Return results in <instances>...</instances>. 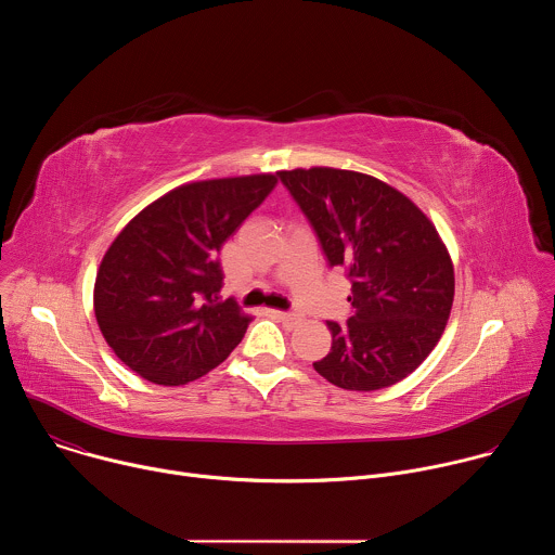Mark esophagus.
<instances>
[{
    "label": "esophagus",
    "mask_w": 555,
    "mask_h": 555,
    "mask_svg": "<svg viewBox=\"0 0 555 555\" xmlns=\"http://www.w3.org/2000/svg\"><path fill=\"white\" fill-rule=\"evenodd\" d=\"M279 319L287 325V327H296L302 323V315L296 311H279Z\"/></svg>",
    "instance_id": "34e87169"
}]
</instances>
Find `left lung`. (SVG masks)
I'll return each mask as SVG.
<instances>
[{
    "instance_id": "left-lung-1",
    "label": "left lung",
    "mask_w": 555,
    "mask_h": 555,
    "mask_svg": "<svg viewBox=\"0 0 555 555\" xmlns=\"http://www.w3.org/2000/svg\"><path fill=\"white\" fill-rule=\"evenodd\" d=\"M330 266L351 279L353 313L327 323L330 353L313 362L347 390H379L411 375L439 343L454 300V268L433 221L398 189L345 169L279 171Z\"/></svg>"
}]
</instances>
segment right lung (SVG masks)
I'll return each instance as SVG.
<instances>
[{
	"instance_id": "1",
	"label": "right lung",
	"mask_w": 555,
	"mask_h": 555,
	"mask_svg": "<svg viewBox=\"0 0 555 555\" xmlns=\"http://www.w3.org/2000/svg\"><path fill=\"white\" fill-rule=\"evenodd\" d=\"M274 173L182 184L140 210L105 253L94 313L140 377L180 386L242 343L253 315L221 300V246L276 186Z\"/></svg>"
}]
</instances>
